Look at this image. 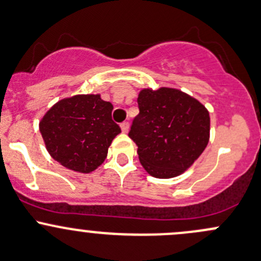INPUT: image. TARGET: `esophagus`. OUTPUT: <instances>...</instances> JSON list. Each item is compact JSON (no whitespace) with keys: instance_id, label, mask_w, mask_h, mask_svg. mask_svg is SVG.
Here are the masks:
<instances>
[{"instance_id":"esophagus-1","label":"esophagus","mask_w":261,"mask_h":261,"mask_svg":"<svg viewBox=\"0 0 261 261\" xmlns=\"http://www.w3.org/2000/svg\"><path fill=\"white\" fill-rule=\"evenodd\" d=\"M120 128H122V132H124V133H127L128 129H129V123H128V122L120 123Z\"/></svg>"}]
</instances>
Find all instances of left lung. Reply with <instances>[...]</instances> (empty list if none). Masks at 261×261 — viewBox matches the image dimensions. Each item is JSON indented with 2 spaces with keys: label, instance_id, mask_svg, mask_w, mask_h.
<instances>
[{
  "label": "left lung",
  "instance_id": "8db88e82",
  "mask_svg": "<svg viewBox=\"0 0 261 261\" xmlns=\"http://www.w3.org/2000/svg\"><path fill=\"white\" fill-rule=\"evenodd\" d=\"M137 102L139 114L128 136L143 168L155 178L181 174L208 144L209 112L195 98L165 87L142 89Z\"/></svg>",
  "mask_w": 261,
  "mask_h": 261
}]
</instances>
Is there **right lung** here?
<instances>
[{
  "mask_svg": "<svg viewBox=\"0 0 261 261\" xmlns=\"http://www.w3.org/2000/svg\"><path fill=\"white\" fill-rule=\"evenodd\" d=\"M112 111V103L99 94H80L56 103L40 122L42 138L52 158L74 172L97 169L120 133Z\"/></svg>",
  "mask_w": 261,
  "mask_h": 261,
  "instance_id": "add662e5",
  "label": "right lung"
}]
</instances>
